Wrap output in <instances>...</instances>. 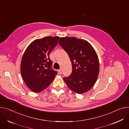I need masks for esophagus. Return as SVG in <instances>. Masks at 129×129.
Segmentation results:
<instances>
[{
  "label": "esophagus",
  "instance_id": "obj_1",
  "mask_svg": "<svg viewBox=\"0 0 129 129\" xmlns=\"http://www.w3.org/2000/svg\"><path fill=\"white\" fill-rule=\"evenodd\" d=\"M58 74H59L60 75H61V74H62V70H61V69H60V70H58Z\"/></svg>",
  "mask_w": 129,
  "mask_h": 129
}]
</instances>
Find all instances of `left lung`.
<instances>
[{
  "label": "left lung",
  "mask_w": 129,
  "mask_h": 129,
  "mask_svg": "<svg viewBox=\"0 0 129 129\" xmlns=\"http://www.w3.org/2000/svg\"><path fill=\"white\" fill-rule=\"evenodd\" d=\"M60 45L68 53L72 64V73L64 78L67 86L81 94L94 85L99 73V61L92 46L86 41L75 37L61 38Z\"/></svg>",
  "instance_id": "1"
}]
</instances>
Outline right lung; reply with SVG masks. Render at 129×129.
Wrapping results in <instances>:
<instances>
[{
    "instance_id": "obj_1",
    "label": "right lung",
    "mask_w": 129,
    "mask_h": 129,
    "mask_svg": "<svg viewBox=\"0 0 129 129\" xmlns=\"http://www.w3.org/2000/svg\"><path fill=\"white\" fill-rule=\"evenodd\" d=\"M58 37H47L31 42L22 55L20 73L27 87L34 92H40L53 81L57 72L51 69L49 54L55 48Z\"/></svg>"
}]
</instances>
